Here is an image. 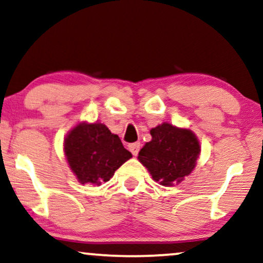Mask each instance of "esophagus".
Returning a JSON list of instances; mask_svg holds the SVG:
<instances>
[{
    "label": "esophagus",
    "instance_id": "34e87169",
    "mask_svg": "<svg viewBox=\"0 0 263 263\" xmlns=\"http://www.w3.org/2000/svg\"><path fill=\"white\" fill-rule=\"evenodd\" d=\"M128 149H129V152L132 153V155L137 156V154L139 153V149H141V144H139L138 142L131 143V144H128Z\"/></svg>",
    "mask_w": 263,
    "mask_h": 263
}]
</instances>
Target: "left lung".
Here are the masks:
<instances>
[{
	"label": "left lung",
	"mask_w": 263,
	"mask_h": 263,
	"mask_svg": "<svg viewBox=\"0 0 263 263\" xmlns=\"http://www.w3.org/2000/svg\"><path fill=\"white\" fill-rule=\"evenodd\" d=\"M153 139L141 149L138 160L148 168L153 179L171 186L179 183L195 168L199 143L190 129L164 122L150 131Z\"/></svg>",
	"instance_id": "1"
}]
</instances>
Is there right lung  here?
<instances>
[{"label":"right lung","mask_w":263,"mask_h":263,"mask_svg":"<svg viewBox=\"0 0 263 263\" xmlns=\"http://www.w3.org/2000/svg\"><path fill=\"white\" fill-rule=\"evenodd\" d=\"M65 154L80 183L93 186L109 180L132 156L117 135L97 122L76 126L65 141Z\"/></svg>","instance_id":"add662e5"}]
</instances>
